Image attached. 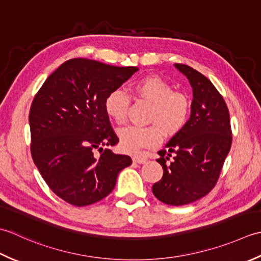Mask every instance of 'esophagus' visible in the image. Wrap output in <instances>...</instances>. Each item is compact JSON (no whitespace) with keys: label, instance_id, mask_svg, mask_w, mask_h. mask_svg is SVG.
I'll use <instances>...</instances> for the list:
<instances>
[{"label":"esophagus","instance_id":"obj_1","mask_svg":"<svg viewBox=\"0 0 261 261\" xmlns=\"http://www.w3.org/2000/svg\"><path fill=\"white\" fill-rule=\"evenodd\" d=\"M133 161L136 162V163H145L146 162V158L143 156V155H138V154H136V155L133 156Z\"/></svg>","mask_w":261,"mask_h":261}]
</instances>
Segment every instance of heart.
I'll list each match as a JSON object with an SVG mask.
<instances>
[{
  "label": "heart",
  "instance_id": "heart-1",
  "mask_svg": "<svg viewBox=\"0 0 261 261\" xmlns=\"http://www.w3.org/2000/svg\"><path fill=\"white\" fill-rule=\"evenodd\" d=\"M133 91L138 98L151 103L147 121L150 126H127L119 130L120 145L125 152L134 153L141 148L152 147L164 136H173L187 123L190 101L187 95L172 91V86L158 75H146L133 84ZM129 99L123 90L110 91L105 99V111L116 123H124L128 113Z\"/></svg>",
  "mask_w": 261,
  "mask_h": 261
}]
</instances>
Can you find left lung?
Returning <instances> with one entry per match:
<instances>
[{
    "instance_id": "obj_1",
    "label": "left lung",
    "mask_w": 261,
    "mask_h": 261,
    "mask_svg": "<svg viewBox=\"0 0 261 261\" xmlns=\"http://www.w3.org/2000/svg\"><path fill=\"white\" fill-rule=\"evenodd\" d=\"M174 66L193 88L191 114L184 128L158 152L163 175L152 191L162 203L181 206L214 188L230 152L232 130L225 101L210 80L188 65Z\"/></svg>"
}]
</instances>
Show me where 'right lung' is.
<instances>
[{"instance_id":"1","label":"right lung","mask_w":261,"mask_h":261,"mask_svg":"<svg viewBox=\"0 0 261 261\" xmlns=\"http://www.w3.org/2000/svg\"><path fill=\"white\" fill-rule=\"evenodd\" d=\"M137 71L73 58L37 92L29 114L31 155L48 187L66 203L79 207L97 203L132 164L128 155L107 148L119 140L103 103L110 91Z\"/></svg>"}]
</instances>
